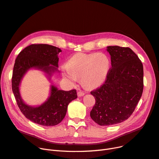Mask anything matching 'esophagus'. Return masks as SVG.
<instances>
[{
    "label": "esophagus",
    "mask_w": 159,
    "mask_h": 159,
    "mask_svg": "<svg viewBox=\"0 0 159 159\" xmlns=\"http://www.w3.org/2000/svg\"><path fill=\"white\" fill-rule=\"evenodd\" d=\"M84 95H85V92L83 91H79L78 92V95L79 97H82V96H84Z\"/></svg>",
    "instance_id": "1"
}]
</instances>
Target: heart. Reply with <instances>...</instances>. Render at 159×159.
Masks as SVG:
<instances>
[{"mask_svg": "<svg viewBox=\"0 0 159 159\" xmlns=\"http://www.w3.org/2000/svg\"><path fill=\"white\" fill-rule=\"evenodd\" d=\"M110 66V60L105 54L80 53L69 60L62 72L68 80L74 82L81 79L85 87L93 88L105 81Z\"/></svg>", "mask_w": 159, "mask_h": 159, "instance_id": "heart-1", "label": "heart"}]
</instances>
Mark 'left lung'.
Masks as SVG:
<instances>
[{
    "label": "left lung",
    "instance_id": "8db88e82",
    "mask_svg": "<svg viewBox=\"0 0 159 159\" xmlns=\"http://www.w3.org/2000/svg\"><path fill=\"white\" fill-rule=\"evenodd\" d=\"M112 67L105 83L91 91L95 104L90 112L95 122L110 125L122 122L132 114L143 90V67L129 47L109 46Z\"/></svg>",
    "mask_w": 159,
    "mask_h": 159
}]
</instances>
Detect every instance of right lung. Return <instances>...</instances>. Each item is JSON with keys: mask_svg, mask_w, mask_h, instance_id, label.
Wrapping results in <instances>:
<instances>
[{"mask_svg": "<svg viewBox=\"0 0 159 159\" xmlns=\"http://www.w3.org/2000/svg\"><path fill=\"white\" fill-rule=\"evenodd\" d=\"M61 52V48L52 45L32 44L19 53L13 68L12 89L20 111L33 122L44 126H52L61 122L66 114L68 104L78 97L76 90L65 91L52 86L48 99L39 107H32L21 100L19 85L23 75L30 68H37L49 75L57 70L58 55Z\"/></svg>", "mask_w": 159, "mask_h": 159, "instance_id": "obj_1", "label": "right lung"}]
</instances>
